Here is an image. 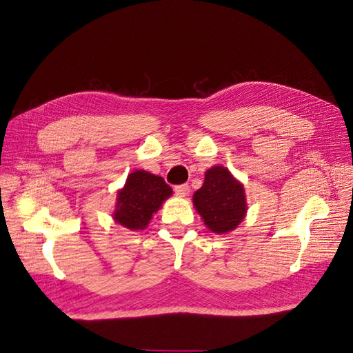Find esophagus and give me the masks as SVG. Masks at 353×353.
<instances>
[{"instance_id": "34e87169", "label": "esophagus", "mask_w": 353, "mask_h": 353, "mask_svg": "<svg viewBox=\"0 0 353 353\" xmlns=\"http://www.w3.org/2000/svg\"><path fill=\"white\" fill-rule=\"evenodd\" d=\"M174 191H175V196H178V197H185V196L188 194V185H187V184L176 185Z\"/></svg>"}]
</instances>
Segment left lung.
Listing matches in <instances>:
<instances>
[{
	"instance_id": "8db88e82",
	"label": "left lung",
	"mask_w": 353,
	"mask_h": 353,
	"mask_svg": "<svg viewBox=\"0 0 353 353\" xmlns=\"http://www.w3.org/2000/svg\"><path fill=\"white\" fill-rule=\"evenodd\" d=\"M193 205L208 230L228 234L236 230L248 213L244 185L225 166H212L193 196Z\"/></svg>"
}]
</instances>
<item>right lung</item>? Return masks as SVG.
Returning <instances> with one entry per match:
<instances>
[{
  "label": "right lung",
  "mask_w": 353,
  "mask_h": 353,
  "mask_svg": "<svg viewBox=\"0 0 353 353\" xmlns=\"http://www.w3.org/2000/svg\"><path fill=\"white\" fill-rule=\"evenodd\" d=\"M170 196L172 188L162 176L135 169L128 175L125 185L117 190L112 218L131 231L145 230L154 213Z\"/></svg>",
  "instance_id": "add662e5"
}]
</instances>
